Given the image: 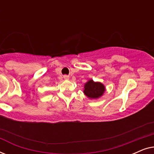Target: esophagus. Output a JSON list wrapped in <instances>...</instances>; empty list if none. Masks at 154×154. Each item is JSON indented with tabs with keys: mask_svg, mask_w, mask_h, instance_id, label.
I'll return each instance as SVG.
<instances>
[{
	"mask_svg": "<svg viewBox=\"0 0 154 154\" xmlns=\"http://www.w3.org/2000/svg\"><path fill=\"white\" fill-rule=\"evenodd\" d=\"M64 79L65 80H69V77L68 76V75H64Z\"/></svg>",
	"mask_w": 154,
	"mask_h": 154,
	"instance_id": "esophagus-1",
	"label": "esophagus"
}]
</instances>
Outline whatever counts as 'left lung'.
<instances>
[{
	"label": "left lung",
	"instance_id": "obj_1",
	"mask_svg": "<svg viewBox=\"0 0 154 154\" xmlns=\"http://www.w3.org/2000/svg\"><path fill=\"white\" fill-rule=\"evenodd\" d=\"M105 92V87L100 82H94L90 80L84 85L83 92L90 99H97L103 95Z\"/></svg>",
	"mask_w": 154,
	"mask_h": 154
}]
</instances>
